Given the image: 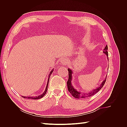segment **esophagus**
I'll return each mask as SVG.
<instances>
[{"instance_id": "esophagus-1", "label": "esophagus", "mask_w": 127, "mask_h": 127, "mask_svg": "<svg viewBox=\"0 0 127 127\" xmlns=\"http://www.w3.org/2000/svg\"><path fill=\"white\" fill-rule=\"evenodd\" d=\"M61 63L64 65H67L68 64V59L66 58L61 60Z\"/></svg>"}]
</instances>
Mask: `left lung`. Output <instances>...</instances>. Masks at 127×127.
Instances as JSON below:
<instances>
[{"mask_svg":"<svg viewBox=\"0 0 127 127\" xmlns=\"http://www.w3.org/2000/svg\"><path fill=\"white\" fill-rule=\"evenodd\" d=\"M107 45H106V47H105L103 51V53H105V54L106 55L107 57H108V52H107ZM109 60V59L107 58ZM109 68V67H108ZM68 73H69V77H68V80L67 82V87H68V91L70 92V94L72 95V96H74L75 98H86V97H88L91 96L93 95L94 94H95L96 93L98 92L99 90H101V88H102V87L103 86V85H104V84L105 83L106 79V76L105 78V79L103 80L102 82V83H101V84L99 85L98 87H97L95 89H94L92 90V91H90L88 92L87 93H82V92L77 91L76 89L74 87V86H72V83H71V81H72V74L73 73V71H72L71 69H70V68L68 69Z\"/></svg>","mask_w":127,"mask_h":127,"instance_id":"obj_1","label":"left lung"}]
</instances>
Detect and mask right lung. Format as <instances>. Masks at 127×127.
Instances as JSON below:
<instances>
[{
	"mask_svg": "<svg viewBox=\"0 0 127 127\" xmlns=\"http://www.w3.org/2000/svg\"><path fill=\"white\" fill-rule=\"evenodd\" d=\"M53 71V69L50 71V74H49V75L48 79V82H47V86H46L45 90L44 92H43V93H42V94H41V95L36 96H22V97H24V98H26L33 99H40V98H42V97H43L45 95V94H46V93H47V92L48 84H49V78H50V75L52 74V73Z\"/></svg>",
	"mask_w": 127,
	"mask_h": 127,
	"instance_id": "add662e5",
	"label": "right lung"
}]
</instances>
